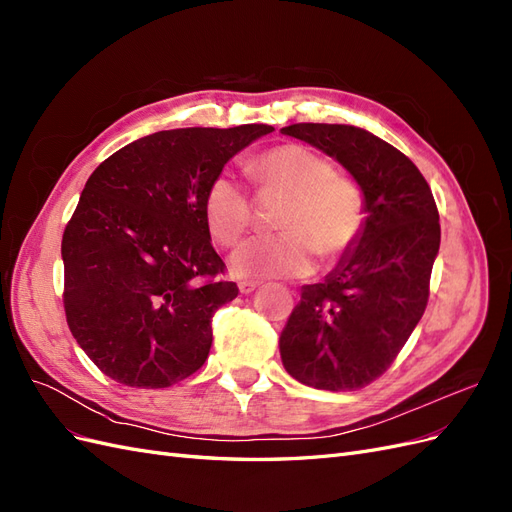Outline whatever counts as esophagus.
Masks as SVG:
<instances>
[{"mask_svg":"<svg viewBox=\"0 0 512 512\" xmlns=\"http://www.w3.org/2000/svg\"><path fill=\"white\" fill-rule=\"evenodd\" d=\"M256 288H260V282H252V280L239 282V292H241V294H252Z\"/></svg>","mask_w":512,"mask_h":512,"instance_id":"esophagus-1","label":"esophagus"}]
</instances>
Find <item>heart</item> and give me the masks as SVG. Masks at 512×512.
I'll return each instance as SVG.
<instances>
[{
	"label": "heart",
	"instance_id": "b5f03b06",
	"mask_svg": "<svg viewBox=\"0 0 512 512\" xmlns=\"http://www.w3.org/2000/svg\"><path fill=\"white\" fill-rule=\"evenodd\" d=\"M258 188L284 194L280 235H260L232 254L239 277H292L312 271L316 254L337 258L359 237L365 200L359 183L307 145L273 147L250 162ZM205 220L222 245L237 243L252 224V198L228 173L215 177L205 194Z\"/></svg>",
	"mask_w": 512,
	"mask_h": 512
}]
</instances>
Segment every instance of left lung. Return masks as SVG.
Wrapping results in <instances>:
<instances>
[{"instance_id":"8db88e82","label":"left lung","mask_w":512,"mask_h":512,"mask_svg":"<svg viewBox=\"0 0 512 512\" xmlns=\"http://www.w3.org/2000/svg\"><path fill=\"white\" fill-rule=\"evenodd\" d=\"M342 164L359 183L365 222L320 284L301 288L280 335L292 378L322 391H356L380 378L404 348L429 299L440 215L421 170L363 128H282Z\"/></svg>"}]
</instances>
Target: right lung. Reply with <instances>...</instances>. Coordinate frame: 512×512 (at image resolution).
I'll return each mask as SVG.
<instances>
[{"label":"right lung","mask_w":512,"mask_h":512,"mask_svg":"<svg viewBox=\"0 0 512 512\" xmlns=\"http://www.w3.org/2000/svg\"><path fill=\"white\" fill-rule=\"evenodd\" d=\"M265 123L138 138L85 183L61 239L68 327L119 384L166 389L207 361L211 318L239 294L211 245L205 194Z\"/></svg>","instance_id":"add662e5"}]
</instances>
